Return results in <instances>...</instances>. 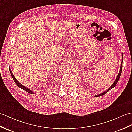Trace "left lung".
Returning <instances> with one entry per match:
<instances>
[{"mask_svg": "<svg viewBox=\"0 0 132 132\" xmlns=\"http://www.w3.org/2000/svg\"><path fill=\"white\" fill-rule=\"evenodd\" d=\"M122 61H123V56H122V60H121V66H120V71H119V73H118V76L117 77H116V79H115V81L114 82V83H113L112 85H111V86L110 87L108 90H107L106 91H105V92H103V93H101V94H98V95H96V97H100V96H103V95H104L105 94V93H106L107 92H108V91H109L110 89H111L112 88H114L115 85H116V84H117V82H118V81H119V78H120V75H121V71H122Z\"/></svg>", "mask_w": 132, "mask_h": 132, "instance_id": "8db88e82", "label": "left lung"}]
</instances>
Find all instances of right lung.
<instances>
[{
  "instance_id": "right-lung-1",
  "label": "right lung",
  "mask_w": 132,
  "mask_h": 132,
  "mask_svg": "<svg viewBox=\"0 0 132 132\" xmlns=\"http://www.w3.org/2000/svg\"><path fill=\"white\" fill-rule=\"evenodd\" d=\"M9 68H10V73H11V74L12 77V78H13V80H14L15 83H16V84L17 85V86L21 88V89H23L24 90L26 91L27 92H28V93H31V94H34L31 90H30V89H28L27 88H26V87H25L24 86H23V85H22V84H21L20 83V82H19L18 81V80L16 79V78H15L14 76V75H13V73H12V72L11 71V69H10V67H9Z\"/></svg>"
}]
</instances>
